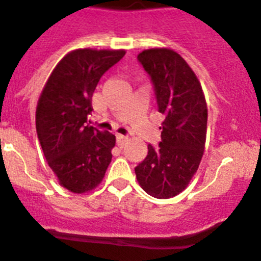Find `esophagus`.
Segmentation results:
<instances>
[{
	"label": "esophagus",
	"mask_w": 261,
	"mask_h": 261,
	"mask_svg": "<svg viewBox=\"0 0 261 261\" xmlns=\"http://www.w3.org/2000/svg\"><path fill=\"white\" fill-rule=\"evenodd\" d=\"M128 142V136L125 135H117V144H118L119 148L125 147L126 143Z\"/></svg>",
	"instance_id": "34e87169"
}]
</instances>
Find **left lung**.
<instances>
[{
  "instance_id": "left-lung-1",
  "label": "left lung",
  "mask_w": 261,
  "mask_h": 261,
  "mask_svg": "<svg viewBox=\"0 0 261 261\" xmlns=\"http://www.w3.org/2000/svg\"><path fill=\"white\" fill-rule=\"evenodd\" d=\"M139 62L152 79L158 112L164 114L157 148L135 167L136 179L149 196L171 198L188 187L206 144L207 104L201 82L180 54L167 47L143 50Z\"/></svg>"
}]
</instances>
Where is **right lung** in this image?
<instances>
[{"instance_id": "obj_1", "label": "right lung", "mask_w": 261, "mask_h": 261, "mask_svg": "<svg viewBox=\"0 0 261 261\" xmlns=\"http://www.w3.org/2000/svg\"><path fill=\"white\" fill-rule=\"evenodd\" d=\"M126 50L77 48L65 54L46 81L36 108V128L48 166L63 188H96L112 161L116 136L87 123L101 75Z\"/></svg>"}]
</instances>
